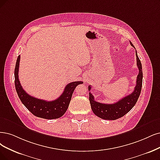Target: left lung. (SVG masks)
<instances>
[{
    "label": "left lung",
    "mask_w": 160,
    "mask_h": 160,
    "mask_svg": "<svg viewBox=\"0 0 160 160\" xmlns=\"http://www.w3.org/2000/svg\"><path fill=\"white\" fill-rule=\"evenodd\" d=\"M131 45L135 49L131 42ZM137 66L139 70V73L137 78V84L134 88V90L128 96L123 98L119 101L115 103L106 104L99 103L94 99V97L91 93H89V99L91 105V108L93 113L99 118L105 120H116L123 117L129 112L134 107L140 96L142 86V64L138 57L137 52L136 51ZM91 86H88V90L90 91Z\"/></svg>",
    "instance_id": "obj_1"
}]
</instances>
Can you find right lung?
I'll list each match as a JSON object with an SVG mask.
<instances>
[{
	"mask_svg": "<svg viewBox=\"0 0 160 160\" xmlns=\"http://www.w3.org/2000/svg\"><path fill=\"white\" fill-rule=\"evenodd\" d=\"M20 55L18 57L14 69L15 88L20 99L31 113L38 117L45 119H55L62 117L67 111L72 93L76 87L83 82H70L65 87L63 93L55 100L47 102L29 96L23 89L18 78V70Z\"/></svg>",
	"mask_w": 160,
	"mask_h": 160,
	"instance_id": "right-lung-1",
	"label": "right lung"
}]
</instances>
